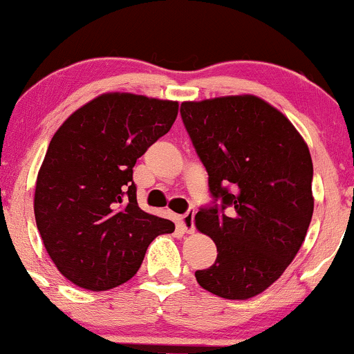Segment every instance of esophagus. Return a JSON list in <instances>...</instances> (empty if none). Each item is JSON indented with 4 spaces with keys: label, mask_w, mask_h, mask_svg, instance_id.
<instances>
[{
    "label": "esophagus",
    "mask_w": 354,
    "mask_h": 354,
    "mask_svg": "<svg viewBox=\"0 0 354 354\" xmlns=\"http://www.w3.org/2000/svg\"><path fill=\"white\" fill-rule=\"evenodd\" d=\"M178 226H180L185 233H194V211H188V213L178 216Z\"/></svg>",
    "instance_id": "34e87169"
}]
</instances>
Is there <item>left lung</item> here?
<instances>
[{"mask_svg": "<svg viewBox=\"0 0 354 354\" xmlns=\"http://www.w3.org/2000/svg\"><path fill=\"white\" fill-rule=\"evenodd\" d=\"M181 118L214 198L194 223L218 256L196 281L221 298H253L284 273L306 236L310 149L281 111L253 95L185 101Z\"/></svg>", "mask_w": 354, "mask_h": 354, "instance_id": "1", "label": "left lung"}]
</instances>
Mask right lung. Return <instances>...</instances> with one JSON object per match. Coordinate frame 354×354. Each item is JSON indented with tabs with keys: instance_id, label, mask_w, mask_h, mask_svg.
<instances>
[{
	"instance_id": "add662e5",
	"label": "right lung",
	"mask_w": 354,
	"mask_h": 354,
	"mask_svg": "<svg viewBox=\"0 0 354 354\" xmlns=\"http://www.w3.org/2000/svg\"><path fill=\"white\" fill-rule=\"evenodd\" d=\"M178 101L104 93L76 109L48 146L35 189L43 245L76 286L106 291L136 274L169 219L138 206L133 166L171 129Z\"/></svg>"
}]
</instances>
